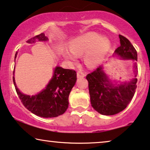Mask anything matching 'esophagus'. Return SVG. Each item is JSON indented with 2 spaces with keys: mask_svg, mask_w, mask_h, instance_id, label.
I'll use <instances>...</instances> for the list:
<instances>
[{
  "mask_svg": "<svg viewBox=\"0 0 150 150\" xmlns=\"http://www.w3.org/2000/svg\"><path fill=\"white\" fill-rule=\"evenodd\" d=\"M85 74H84V72H83V71H79L77 72V77L80 78V79H83V78L85 77Z\"/></svg>",
  "mask_w": 150,
  "mask_h": 150,
  "instance_id": "esophagus-1",
  "label": "esophagus"
}]
</instances>
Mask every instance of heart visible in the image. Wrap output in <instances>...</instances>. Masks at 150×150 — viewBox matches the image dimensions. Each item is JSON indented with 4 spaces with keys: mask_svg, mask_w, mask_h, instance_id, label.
I'll return each instance as SVG.
<instances>
[{
    "mask_svg": "<svg viewBox=\"0 0 150 150\" xmlns=\"http://www.w3.org/2000/svg\"><path fill=\"white\" fill-rule=\"evenodd\" d=\"M110 47V41L106 37H100L98 34L89 32L71 40L69 44L71 52L66 51L65 56L74 60L76 54L87 52L85 61L89 65L95 66L100 63Z\"/></svg>",
    "mask_w": 150,
    "mask_h": 150,
    "instance_id": "b5f03b06",
    "label": "heart"
}]
</instances>
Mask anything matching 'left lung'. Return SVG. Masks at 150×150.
I'll return each mask as SVG.
<instances>
[{"instance_id": "left-lung-1", "label": "left lung", "mask_w": 150, "mask_h": 150, "mask_svg": "<svg viewBox=\"0 0 150 150\" xmlns=\"http://www.w3.org/2000/svg\"><path fill=\"white\" fill-rule=\"evenodd\" d=\"M119 38L120 45L115 50V53L124 59L137 61V50L129 40L122 35H119ZM135 67L137 69L136 63ZM102 69L99 66L86 76L91 105L100 114L114 115L127 108L135 94L137 79L114 86Z\"/></svg>"}]
</instances>
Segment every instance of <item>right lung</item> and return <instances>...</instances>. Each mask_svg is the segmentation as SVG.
<instances>
[{"instance_id": "1", "label": "right lung", "mask_w": 150, "mask_h": 150, "mask_svg": "<svg viewBox=\"0 0 150 150\" xmlns=\"http://www.w3.org/2000/svg\"><path fill=\"white\" fill-rule=\"evenodd\" d=\"M43 33L35 36L27 40L33 43L36 40H47ZM17 52L15 54L16 57ZM76 81V72L74 69H63L56 67L54 74L46 88L35 96H29L21 93L17 88L13 77L16 91L23 105L35 115L43 118L56 117L64 114L69 105V93Z\"/></svg>"}]
</instances>
